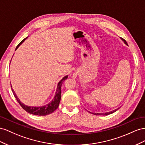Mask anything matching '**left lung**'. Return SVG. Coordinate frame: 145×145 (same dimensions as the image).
Here are the masks:
<instances>
[{"mask_svg":"<svg viewBox=\"0 0 145 145\" xmlns=\"http://www.w3.org/2000/svg\"><path fill=\"white\" fill-rule=\"evenodd\" d=\"M121 39H122V40L123 41V42H125V44H126L127 45H127V43L126 42V41L125 39H123V38H121ZM118 109H120V107H119ZM118 109H115V110H112V111L109 112H106V113H92V114H94V115H109V114H112V113L115 112H116ZM90 113H91V112H90Z\"/></svg>","mask_w":145,"mask_h":145,"instance_id":"1","label":"left lung"}]
</instances>
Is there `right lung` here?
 I'll use <instances>...</instances> for the list:
<instances>
[{
    "mask_svg": "<svg viewBox=\"0 0 145 145\" xmlns=\"http://www.w3.org/2000/svg\"><path fill=\"white\" fill-rule=\"evenodd\" d=\"M28 38V37H27ZM27 38H25L24 39H23L21 42H20L18 45V46L16 47V50L18 49V48L24 42V40H25ZM68 76H64L63 79H62L57 84V89H56V91L55 93V95L53 98V100H52L51 102H50L48 104L43 106H40V107H34V106H27L25 105H24V103H21L19 99L18 98V97L16 96V95L15 93V92H14L13 89H12V91H13L14 96L15 97L16 99L17 100L18 102L19 103V105L21 106V107L22 108L25 110L27 112L30 113L31 114L33 115H39V116H45V115H47L48 114H50L52 113H53L57 107L59 106V103H60V100H61V86L62 84H63V82L66 80L67 79ZM12 88V86H11Z\"/></svg>",
    "mask_w": 145,
    "mask_h": 145,
    "instance_id": "add662e5",
    "label": "right lung"
}]
</instances>
